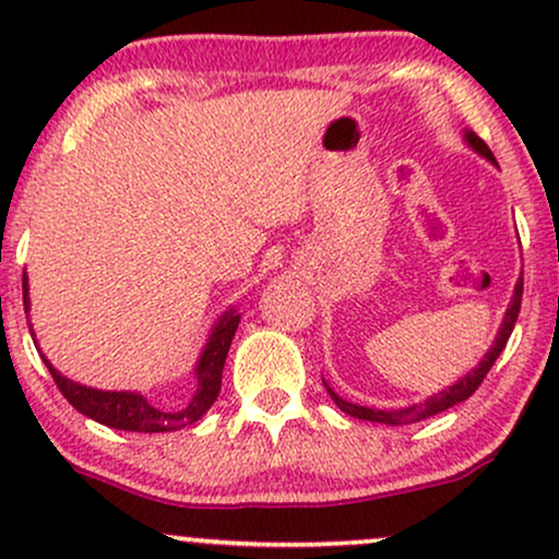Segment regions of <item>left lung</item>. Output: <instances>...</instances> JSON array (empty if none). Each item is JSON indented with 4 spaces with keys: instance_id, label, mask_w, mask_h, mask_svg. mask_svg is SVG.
<instances>
[{
    "instance_id": "left-lung-1",
    "label": "left lung",
    "mask_w": 559,
    "mask_h": 559,
    "mask_svg": "<svg viewBox=\"0 0 559 559\" xmlns=\"http://www.w3.org/2000/svg\"><path fill=\"white\" fill-rule=\"evenodd\" d=\"M467 136V144L473 146V150L478 152V155H484L486 159H491V163H497L491 155V150L486 146L484 139H478L476 133H465ZM521 299H523V281H518L515 286V294H512V301L510 307H507V316L502 320V329L497 333V342L489 349V355L484 357V360L478 362V368H473V373H467L465 378H460L454 386H449L444 391H439V394H433L431 400H426L423 404H413V407H404V409H373V407H360V404H352L342 400V396H336L331 391L329 383H325V389H329L331 400L338 404V409H344L346 415H352V418H360V420H370V423H383V426H407V423H418V420H426L431 418V415H439L444 413V409L452 407V404L457 402H465L467 396L476 394V389L480 386V381H484L486 373L491 370V365L497 362V357L502 355L507 338H510L512 329H515V320H518V312H521Z\"/></svg>"
}]
</instances>
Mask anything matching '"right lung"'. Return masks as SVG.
I'll use <instances>...</instances> for the list:
<instances>
[{
  "label": "right lung",
  "instance_id": "obj_1",
  "mask_svg": "<svg viewBox=\"0 0 559 559\" xmlns=\"http://www.w3.org/2000/svg\"><path fill=\"white\" fill-rule=\"evenodd\" d=\"M23 305L28 312V284L23 278ZM239 329V316L236 310L226 312L221 318V323L215 325L213 336H210L207 346H204L202 357L197 365V389L191 394V400L181 404V407H155L141 394H131V391H99L81 386V383L68 381L66 376H60L49 365L47 368L52 373L57 389L62 391V396L73 404L75 409L88 418L102 423V426L120 428V431H139V433H163V431H178V428L191 426L213 407V402L221 394V378H223V365H226L230 342H234V333Z\"/></svg>",
  "mask_w": 559,
  "mask_h": 559
}]
</instances>
